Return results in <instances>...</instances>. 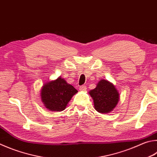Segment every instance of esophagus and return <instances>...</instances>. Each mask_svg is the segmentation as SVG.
I'll use <instances>...</instances> for the list:
<instances>
[{"instance_id":"1","label":"esophagus","mask_w":157,"mask_h":157,"mask_svg":"<svg viewBox=\"0 0 157 157\" xmlns=\"http://www.w3.org/2000/svg\"><path fill=\"white\" fill-rule=\"evenodd\" d=\"M79 90L80 91H85L86 90V87L85 86H80L79 88Z\"/></svg>"}]
</instances>
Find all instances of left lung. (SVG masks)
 Returning <instances> with one entry per match:
<instances>
[{"instance_id": "1", "label": "left lung", "mask_w": 157, "mask_h": 157, "mask_svg": "<svg viewBox=\"0 0 157 157\" xmlns=\"http://www.w3.org/2000/svg\"><path fill=\"white\" fill-rule=\"evenodd\" d=\"M89 95L93 99L94 108L100 113H109L115 109L119 99V93L113 83L100 79Z\"/></svg>"}]
</instances>
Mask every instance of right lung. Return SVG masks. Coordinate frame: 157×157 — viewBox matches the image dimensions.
Wrapping results in <instances>:
<instances>
[{
	"label": "right lung",
	"instance_id": "add662e5",
	"mask_svg": "<svg viewBox=\"0 0 157 157\" xmlns=\"http://www.w3.org/2000/svg\"><path fill=\"white\" fill-rule=\"evenodd\" d=\"M78 92L59 76L54 80L44 82L40 90V98L47 110L59 112L67 108L72 97Z\"/></svg>",
	"mask_w": 157,
	"mask_h": 157
}]
</instances>
